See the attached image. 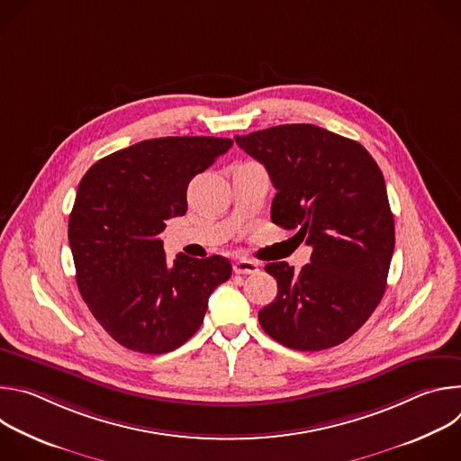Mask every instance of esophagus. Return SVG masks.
<instances>
[{
  "label": "esophagus",
  "mask_w": 461,
  "mask_h": 461,
  "mask_svg": "<svg viewBox=\"0 0 461 461\" xmlns=\"http://www.w3.org/2000/svg\"><path fill=\"white\" fill-rule=\"evenodd\" d=\"M233 272L239 276H249V274H257L258 272V265L255 260L249 258H239L233 262Z\"/></svg>",
  "instance_id": "1"
}]
</instances>
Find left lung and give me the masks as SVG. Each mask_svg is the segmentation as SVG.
<instances>
[{
	"label": "left lung",
	"mask_w": 461,
	"mask_h": 461,
	"mask_svg": "<svg viewBox=\"0 0 461 461\" xmlns=\"http://www.w3.org/2000/svg\"><path fill=\"white\" fill-rule=\"evenodd\" d=\"M235 142L277 189L272 222L297 228L313 248L299 272L283 260L265 267L277 297L258 312L262 330L303 352L347 341L379 304L396 242L379 166L359 142L312 123L276 125Z\"/></svg>",
	"instance_id": "left-lung-1"
}]
</instances>
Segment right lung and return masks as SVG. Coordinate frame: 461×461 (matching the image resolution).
<instances>
[{"mask_svg": "<svg viewBox=\"0 0 461 461\" xmlns=\"http://www.w3.org/2000/svg\"><path fill=\"white\" fill-rule=\"evenodd\" d=\"M233 146L230 139L164 137L98 160L69 217L77 283L104 330L122 347L166 354L199 330L212 292L230 279L221 255L166 260L160 233L187 210L189 180Z\"/></svg>", "mask_w": 461, "mask_h": 461, "instance_id": "1", "label": "right lung"}]
</instances>
